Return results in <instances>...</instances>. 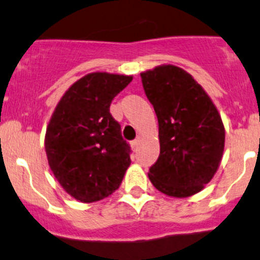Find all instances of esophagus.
I'll return each instance as SVG.
<instances>
[{"mask_svg": "<svg viewBox=\"0 0 260 260\" xmlns=\"http://www.w3.org/2000/svg\"><path fill=\"white\" fill-rule=\"evenodd\" d=\"M138 144H139L138 139H136V141H133L132 143H131V147H132V149H133V151H137V148H138Z\"/></svg>", "mask_w": 260, "mask_h": 260, "instance_id": "1", "label": "esophagus"}]
</instances>
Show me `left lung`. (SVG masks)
Instances as JSON below:
<instances>
[{"label": "left lung", "instance_id": "8db88e82", "mask_svg": "<svg viewBox=\"0 0 260 260\" xmlns=\"http://www.w3.org/2000/svg\"><path fill=\"white\" fill-rule=\"evenodd\" d=\"M141 77L159 129L160 153L149 179L166 196L196 194L219 168L225 142L222 117L203 87L177 66H157Z\"/></svg>", "mask_w": 260, "mask_h": 260}]
</instances>
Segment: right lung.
Returning a JSON list of instances; mask_svg holds the SVG:
<instances>
[{
  "mask_svg": "<svg viewBox=\"0 0 260 260\" xmlns=\"http://www.w3.org/2000/svg\"><path fill=\"white\" fill-rule=\"evenodd\" d=\"M133 76L92 72L76 81L48 122L45 149L52 173L82 203L107 198L131 165V147L109 106Z\"/></svg>",
  "mask_w": 260,
  "mask_h": 260,
  "instance_id": "right-lung-1",
  "label": "right lung"
}]
</instances>
